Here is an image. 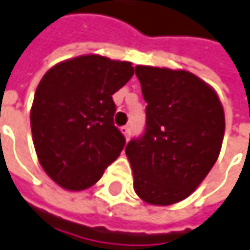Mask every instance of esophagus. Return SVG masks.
<instances>
[{
	"label": "esophagus",
	"instance_id": "1",
	"mask_svg": "<svg viewBox=\"0 0 250 250\" xmlns=\"http://www.w3.org/2000/svg\"><path fill=\"white\" fill-rule=\"evenodd\" d=\"M121 133L124 135V136H125V139L128 140L129 136H130V128H129V125H125V126H122Z\"/></svg>",
	"mask_w": 250,
	"mask_h": 250
}]
</instances>
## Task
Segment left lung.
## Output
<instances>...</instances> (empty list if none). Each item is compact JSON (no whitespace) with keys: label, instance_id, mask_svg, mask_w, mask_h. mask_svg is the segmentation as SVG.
<instances>
[{"label":"left lung","instance_id":"8db88e82","mask_svg":"<svg viewBox=\"0 0 250 250\" xmlns=\"http://www.w3.org/2000/svg\"><path fill=\"white\" fill-rule=\"evenodd\" d=\"M146 130L125 148L133 188L150 205L168 207L191 195L215 165L224 137L216 90L186 70L136 66Z\"/></svg>","mask_w":250,"mask_h":250}]
</instances>
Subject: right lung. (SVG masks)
Returning a JSON list of instances; mask_svg holds the SVG:
<instances>
[{"instance_id":"add662e5","label":"right lung","mask_w":250,"mask_h":250,"mask_svg":"<svg viewBox=\"0 0 250 250\" xmlns=\"http://www.w3.org/2000/svg\"><path fill=\"white\" fill-rule=\"evenodd\" d=\"M135 74L130 62L82 55L51 67L30 111L35 152L45 173L68 191L99 182L125 137L114 126L113 95Z\"/></svg>"}]
</instances>
